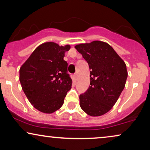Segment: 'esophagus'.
Here are the masks:
<instances>
[{"label":"esophagus","mask_w":150,"mask_h":150,"mask_svg":"<svg viewBox=\"0 0 150 150\" xmlns=\"http://www.w3.org/2000/svg\"><path fill=\"white\" fill-rule=\"evenodd\" d=\"M74 79H75L76 80H77V74H76V73L74 74Z\"/></svg>","instance_id":"34e87169"}]
</instances>
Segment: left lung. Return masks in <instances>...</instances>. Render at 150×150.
Segmentation results:
<instances>
[{"label": "left lung", "instance_id": "8db88e82", "mask_svg": "<svg viewBox=\"0 0 150 150\" xmlns=\"http://www.w3.org/2000/svg\"><path fill=\"white\" fill-rule=\"evenodd\" d=\"M75 48L89 64L90 86L81 94L80 106L90 116L106 113L117 101L128 77L126 65L107 43L93 41Z\"/></svg>", "mask_w": 150, "mask_h": 150}]
</instances>
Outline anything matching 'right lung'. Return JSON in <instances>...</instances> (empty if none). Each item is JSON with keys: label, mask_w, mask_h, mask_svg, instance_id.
Segmentation results:
<instances>
[{"label": "right lung", "mask_w": 150, "mask_h": 150, "mask_svg": "<svg viewBox=\"0 0 150 150\" xmlns=\"http://www.w3.org/2000/svg\"><path fill=\"white\" fill-rule=\"evenodd\" d=\"M69 45L46 42L35 50L20 69V82L30 104L44 113H52L64 102L71 88L67 63L63 58Z\"/></svg>", "instance_id": "add662e5"}]
</instances>
